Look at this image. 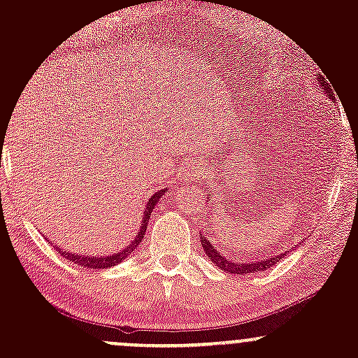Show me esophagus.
Here are the masks:
<instances>
[{"mask_svg": "<svg viewBox=\"0 0 358 358\" xmlns=\"http://www.w3.org/2000/svg\"><path fill=\"white\" fill-rule=\"evenodd\" d=\"M180 175H182V178H185V180H193L196 175H199V168H196L195 165H192V163H190V165H185L182 168Z\"/></svg>", "mask_w": 358, "mask_h": 358, "instance_id": "1", "label": "esophagus"}]
</instances>
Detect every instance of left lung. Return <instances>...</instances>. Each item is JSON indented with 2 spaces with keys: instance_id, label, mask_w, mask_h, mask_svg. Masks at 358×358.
Segmentation results:
<instances>
[{
  "instance_id": "obj_1",
  "label": "left lung",
  "mask_w": 358,
  "mask_h": 358,
  "mask_svg": "<svg viewBox=\"0 0 358 358\" xmlns=\"http://www.w3.org/2000/svg\"><path fill=\"white\" fill-rule=\"evenodd\" d=\"M318 79H322L323 82V77H318ZM324 87H327V85H324ZM328 94H330V90H328ZM331 99H334V97H331ZM202 248L205 250V254L208 256V259H210L212 262H215V266H219L222 271H227V273L231 274H249V273H254V271L271 269L274 264H278V262L286 256L285 252V254H279V256H271L269 259H259L257 262H249V261L237 262V261H232V259H229L227 256H222L219 250L215 249V245H212L210 241L203 239V237H202ZM287 252H289V250H287Z\"/></svg>"
}]
</instances>
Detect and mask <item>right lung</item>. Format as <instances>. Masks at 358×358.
<instances>
[{
	"label": "right lung",
	"instance_id": "obj_1",
	"mask_svg": "<svg viewBox=\"0 0 358 358\" xmlns=\"http://www.w3.org/2000/svg\"><path fill=\"white\" fill-rule=\"evenodd\" d=\"M166 190H158L155 193L153 196H151L150 200H148L146 203V210H145V217H143V224H141V231L138 232L136 239L134 242H131L129 245H127L126 249H122L121 252H116L113 254V256H106V257H89V256H80V254H72V252H65V250L62 249H57L62 256L69 257V261H73L76 264L79 266H84V268H94V269H106V268H110V266H116L119 262H122L124 259L129 256L131 252H133V249L138 248L139 242L143 241V237H145V232H146V227H148V222H150V217H151V212H153L155 205L159 202V199H162V195L165 193Z\"/></svg>",
	"mask_w": 358,
	"mask_h": 358
}]
</instances>
